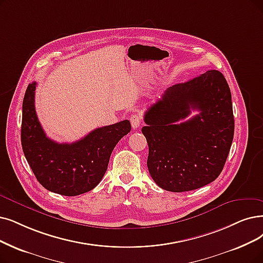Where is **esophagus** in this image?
Segmentation results:
<instances>
[{"label":"esophagus","instance_id":"esophagus-1","mask_svg":"<svg viewBox=\"0 0 263 263\" xmlns=\"http://www.w3.org/2000/svg\"><path fill=\"white\" fill-rule=\"evenodd\" d=\"M129 121H130V124H132V127L134 129H137L141 124V118H140V115H138V114H133L130 119H129Z\"/></svg>","mask_w":263,"mask_h":263}]
</instances>
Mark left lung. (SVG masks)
Instances as JSON below:
<instances>
[{
    "mask_svg": "<svg viewBox=\"0 0 263 263\" xmlns=\"http://www.w3.org/2000/svg\"><path fill=\"white\" fill-rule=\"evenodd\" d=\"M191 109L200 113L190 120ZM141 132L149 145L146 165L154 182L185 192L216 180L234 136L230 87L221 72L208 70L168 87L144 114Z\"/></svg>",
    "mask_w": 263,
    "mask_h": 263,
    "instance_id": "left-lung-1",
    "label": "left lung"
}]
</instances>
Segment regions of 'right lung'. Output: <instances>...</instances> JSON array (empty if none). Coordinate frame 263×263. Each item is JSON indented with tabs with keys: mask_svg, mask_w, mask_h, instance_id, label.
Instances as JSON below:
<instances>
[{
	"mask_svg": "<svg viewBox=\"0 0 263 263\" xmlns=\"http://www.w3.org/2000/svg\"><path fill=\"white\" fill-rule=\"evenodd\" d=\"M35 87L36 82L29 84L23 102L22 145L31 170L50 192L76 196L92 190L107 172L114 146L130 132L129 121L96 128L76 142L58 143L39 122Z\"/></svg>",
	"mask_w": 263,
	"mask_h": 263,
	"instance_id": "obj_1",
	"label": "right lung"
}]
</instances>
